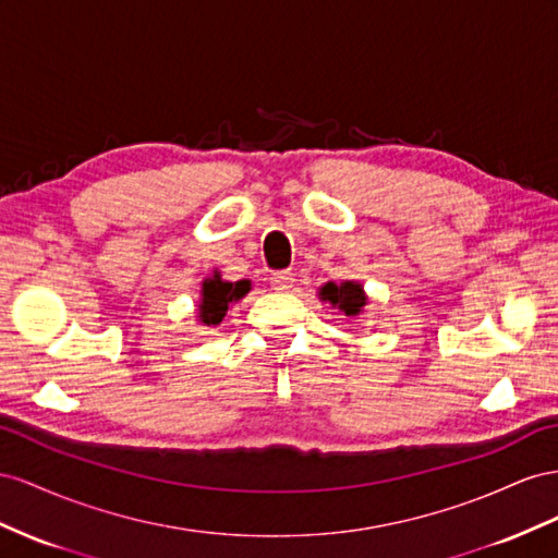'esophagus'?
I'll return each instance as SVG.
<instances>
[{
    "label": "esophagus",
    "instance_id": "obj_1",
    "mask_svg": "<svg viewBox=\"0 0 558 558\" xmlns=\"http://www.w3.org/2000/svg\"><path fill=\"white\" fill-rule=\"evenodd\" d=\"M292 282H294L292 270H278V274H274V278H270V288L276 292H288L292 288Z\"/></svg>",
    "mask_w": 558,
    "mask_h": 558
}]
</instances>
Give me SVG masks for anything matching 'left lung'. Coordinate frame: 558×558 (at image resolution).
<instances>
[{
    "label": "left lung",
    "instance_id": "1",
    "mask_svg": "<svg viewBox=\"0 0 558 558\" xmlns=\"http://www.w3.org/2000/svg\"><path fill=\"white\" fill-rule=\"evenodd\" d=\"M320 299L329 301L333 308H339L345 317H355L367 306V294L364 288L355 280H343L341 284L327 282L320 288Z\"/></svg>",
    "mask_w": 558,
    "mask_h": 558
}]
</instances>
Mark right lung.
Masks as SVG:
<instances>
[{
	"label": "right lung",
	"mask_w": 558,
	"mask_h": 558,
	"mask_svg": "<svg viewBox=\"0 0 558 558\" xmlns=\"http://www.w3.org/2000/svg\"><path fill=\"white\" fill-rule=\"evenodd\" d=\"M250 292V282L247 280H238V282H227L221 280L219 270L210 278L203 280L201 288V301H198V323L205 327H217L229 311L231 304L241 301Z\"/></svg>",
	"instance_id": "1"
}]
</instances>
